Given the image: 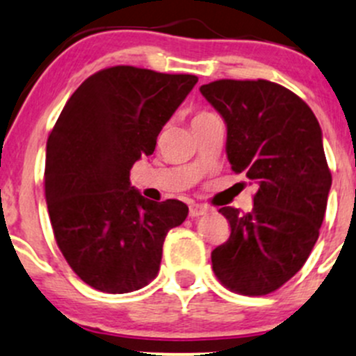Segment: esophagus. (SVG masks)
I'll list each match as a JSON object with an SVG mask.
<instances>
[{
	"label": "esophagus",
	"mask_w": 356,
	"mask_h": 356,
	"mask_svg": "<svg viewBox=\"0 0 356 356\" xmlns=\"http://www.w3.org/2000/svg\"><path fill=\"white\" fill-rule=\"evenodd\" d=\"M204 213H208V208L201 207V204H193V207H189V217L191 218L201 217V215Z\"/></svg>",
	"instance_id": "1"
}]
</instances>
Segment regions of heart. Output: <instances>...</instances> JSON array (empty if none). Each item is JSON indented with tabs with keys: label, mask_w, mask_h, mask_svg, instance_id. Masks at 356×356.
<instances>
[{
	"label": "heart",
	"mask_w": 356,
	"mask_h": 356,
	"mask_svg": "<svg viewBox=\"0 0 356 356\" xmlns=\"http://www.w3.org/2000/svg\"><path fill=\"white\" fill-rule=\"evenodd\" d=\"M215 115L210 113V111H200V113H196L195 117H193V124H196V122H201V120H208V118H213Z\"/></svg>",
	"instance_id": "1"
}]
</instances>
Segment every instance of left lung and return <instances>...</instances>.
<instances>
[{"label": "left lung", "mask_w": 356, "mask_h": 356, "mask_svg": "<svg viewBox=\"0 0 356 356\" xmlns=\"http://www.w3.org/2000/svg\"><path fill=\"white\" fill-rule=\"evenodd\" d=\"M200 92L227 125L232 172L258 186L248 213L220 208L231 236L211 251L213 272L236 293L268 294L303 267L318 239L332 184L322 129L303 99L264 79H222Z\"/></svg>", "instance_id": "obj_1"}]
</instances>
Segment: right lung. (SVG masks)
<instances>
[{
    "label": "right lung",
    "instance_id": "obj_1",
    "mask_svg": "<svg viewBox=\"0 0 356 356\" xmlns=\"http://www.w3.org/2000/svg\"><path fill=\"white\" fill-rule=\"evenodd\" d=\"M198 77L127 65L96 72L70 96L46 143L44 191L55 239L91 288L122 294L156 277L167 232L188 217L182 201L156 203L129 172Z\"/></svg>",
    "mask_w": 356,
    "mask_h": 356
}]
</instances>
